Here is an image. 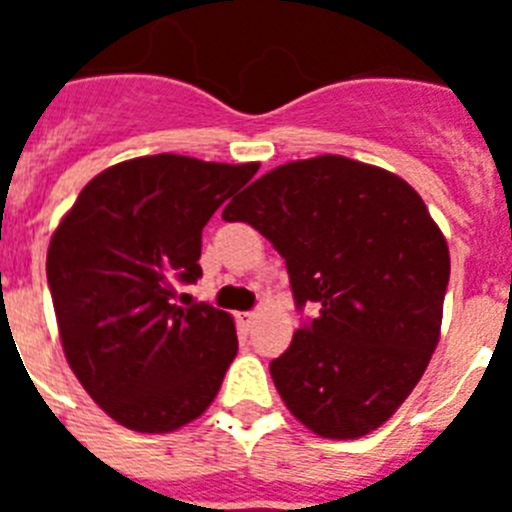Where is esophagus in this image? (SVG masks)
<instances>
[{
  "instance_id": "obj_1",
  "label": "esophagus",
  "mask_w": 512,
  "mask_h": 512,
  "mask_svg": "<svg viewBox=\"0 0 512 512\" xmlns=\"http://www.w3.org/2000/svg\"><path fill=\"white\" fill-rule=\"evenodd\" d=\"M235 320H238V325H241V328H251L253 325V320H256V312H238V315H235Z\"/></svg>"
}]
</instances>
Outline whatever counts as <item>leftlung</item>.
<instances>
[{
    "label": "left lung",
    "instance_id": "1",
    "mask_svg": "<svg viewBox=\"0 0 512 512\" xmlns=\"http://www.w3.org/2000/svg\"><path fill=\"white\" fill-rule=\"evenodd\" d=\"M223 220L269 238L297 307H320L269 364L289 413L323 438L377 431L441 336L451 259L420 194L379 166L318 156L256 179Z\"/></svg>",
    "mask_w": 512,
    "mask_h": 512
}]
</instances>
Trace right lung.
<instances>
[{"instance_id":"1","label":"right lung","mask_w":512,"mask_h":512,"mask_svg":"<svg viewBox=\"0 0 512 512\" xmlns=\"http://www.w3.org/2000/svg\"><path fill=\"white\" fill-rule=\"evenodd\" d=\"M259 171L158 153L104 169L48 246V287L71 372L104 413L138 433L200 418L238 354L233 318L174 305L202 277V228Z\"/></svg>"}]
</instances>
